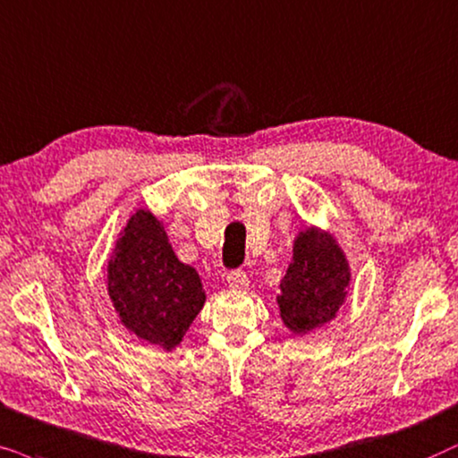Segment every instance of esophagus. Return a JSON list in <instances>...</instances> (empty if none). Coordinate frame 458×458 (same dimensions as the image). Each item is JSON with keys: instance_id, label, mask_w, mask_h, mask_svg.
Instances as JSON below:
<instances>
[{"instance_id": "34e87169", "label": "esophagus", "mask_w": 458, "mask_h": 458, "mask_svg": "<svg viewBox=\"0 0 458 458\" xmlns=\"http://www.w3.org/2000/svg\"><path fill=\"white\" fill-rule=\"evenodd\" d=\"M225 280H228V284L233 286V289H245V286H249V278L241 270L230 272L228 278H225Z\"/></svg>"}]
</instances>
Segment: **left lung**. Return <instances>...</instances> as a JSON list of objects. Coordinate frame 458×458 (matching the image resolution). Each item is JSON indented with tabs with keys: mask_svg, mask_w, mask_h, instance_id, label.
Segmentation results:
<instances>
[{
	"mask_svg": "<svg viewBox=\"0 0 458 458\" xmlns=\"http://www.w3.org/2000/svg\"><path fill=\"white\" fill-rule=\"evenodd\" d=\"M352 264L328 228L303 224L280 280L278 314L293 335H310L337 318L350 297Z\"/></svg>",
	"mask_w": 458,
	"mask_h": 458,
	"instance_id": "obj_1",
	"label": "left lung"
}]
</instances>
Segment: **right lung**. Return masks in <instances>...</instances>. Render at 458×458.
Here are the masks:
<instances>
[{"label":"right lung","instance_id":"1","mask_svg":"<svg viewBox=\"0 0 458 458\" xmlns=\"http://www.w3.org/2000/svg\"><path fill=\"white\" fill-rule=\"evenodd\" d=\"M106 293L127 331L172 352L205 306L199 272L175 255L165 222L140 207L114 241L106 264Z\"/></svg>","mask_w":458,"mask_h":458}]
</instances>
